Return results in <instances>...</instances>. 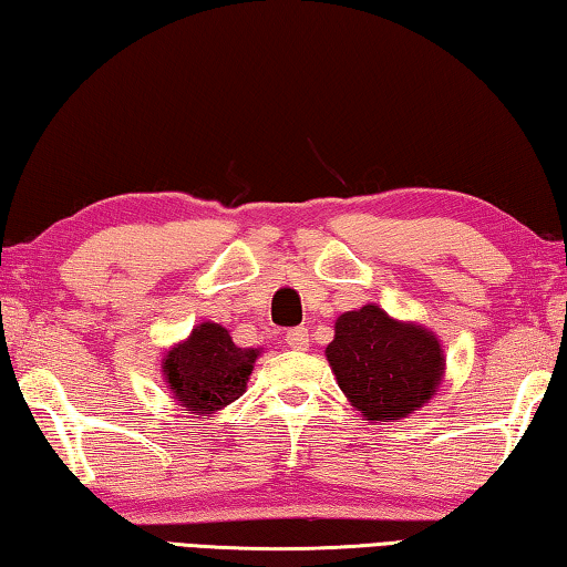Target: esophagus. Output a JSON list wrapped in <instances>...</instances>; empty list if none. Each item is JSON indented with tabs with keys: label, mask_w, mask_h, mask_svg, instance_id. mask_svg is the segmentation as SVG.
Returning a JSON list of instances; mask_svg holds the SVG:
<instances>
[{
	"label": "esophagus",
	"mask_w": 567,
	"mask_h": 567,
	"mask_svg": "<svg viewBox=\"0 0 567 567\" xmlns=\"http://www.w3.org/2000/svg\"><path fill=\"white\" fill-rule=\"evenodd\" d=\"M286 344L296 351H306L309 349V329H303V327L291 329L289 333H286Z\"/></svg>",
	"instance_id": "esophagus-1"
}]
</instances>
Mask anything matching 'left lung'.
<instances>
[{"instance_id":"left-lung-1","label":"left lung","mask_w":567,"mask_h":567,"mask_svg":"<svg viewBox=\"0 0 567 567\" xmlns=\"http://www.w3.org/2000/svg\"><path fill=\"white\" fill-rule=\"evenodd\" d=\"M327 359L339 389L367 422L414 414L437 394L447 369L437 333L389 317L377 303L341 313Z\"/></svg>"}]
</instances>
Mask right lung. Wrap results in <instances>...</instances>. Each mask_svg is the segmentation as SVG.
<instances>
[{
	"instance_id": "right-lung-1",
	"label": "right lung",
	"mask_w": 567,
	"mask_h": 567,
	"mask_svg": "<svg viewBox=\"0 0 567 567\" xmlns=\"http://www.w3.org/2000/svg\"><path fill=\"white\" fill-rule=\"evenodd\" d=\"M261 349L236 347L226 327L203 321L161 361L163 379L185 412L208 420L246 392Z\"/></svg>"
}]
</instances>
